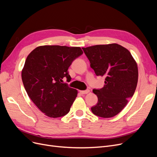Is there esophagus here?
<instances>
[{
	"instance_id": "esophagus-1",
	"label": "esophagus",
	"mask_w": 157,
	"mask_h": 157,
	"mask_svg": "<svg viewBox=\"0 0 157 157\" xmlns=\"http://www.w3.org/2000/svg\"><path fill=\"white\" fill-rule=\"evenodd\" d=\"M90 92L89 90H83V91H80V93L81 94H87Z\"/></svg>"
}]
</instances>
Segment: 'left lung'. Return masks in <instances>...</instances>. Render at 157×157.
<instances>
[{
  "label": "left lung",
  "instance_id": "8db88e82",
  "mask_svg": "<svg viewBox=\"0 0 157 157\" xmlns=\"http://www.w3.org/2000/svg\"><path fill=\"white\" fill-rule=\"evenodd\" d=\"M97 76L105 77V85L93 90L98 102L92 113L104 118L116 116L133 96L138 81L137 62L125 48L116 44L82 48Z\"/></svg>",
  "mask_w": 157,
  "mask_h": 157
}]
</instances>
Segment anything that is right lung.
Masks as SVG:
<instances>
[{"label":"right lung","mask_w":157,"mask_h":157,"mask_svg":"<svg viewBox=\"0 0 157 157\" xmlns=\"http://www.w3.org/2000/svg\"><path fill=\"white\" fill-rule=\"evenodd\" d=\"M83 53L80 47L44 45L27 56L21 71L22 81L32 102L50 118L67 114L78 95V90L62 83L74 60Z\"/></svg>","instance_id":"obj_1"}]
</instances>
